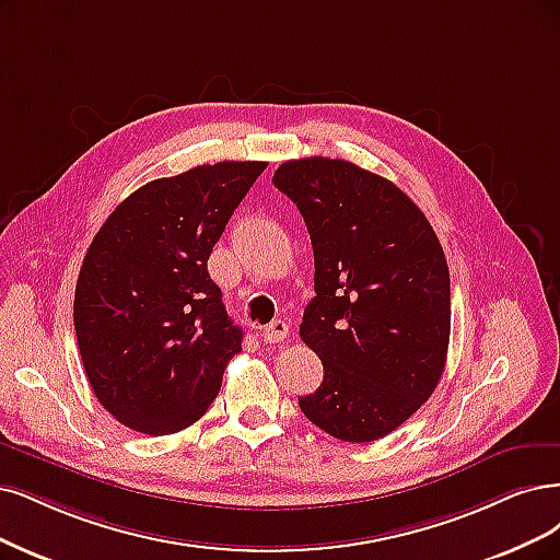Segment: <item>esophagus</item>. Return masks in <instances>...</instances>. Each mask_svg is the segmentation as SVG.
Listing matches in <instances>:
<instances>
[{"label":"esophagus","instance_id":"esophagus-1","mask_svg":"<svg viewBox=\"0 0 560 560\" xmlns=\"http://www.w3.org/2000/svg\"><path fill=\"white\" fill-rule=\"evenodd\" d=\"M260 337L265 343H281L288 337V323H283V320L269 323L267 327H262Z\"/></svg>","mask_w":560,"mask_h":560}]
</instances>
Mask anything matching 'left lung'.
<instances>
[{"instance_id":"left-lung-1","label":"left lung","mask_w":560,"mask_h":560,"mask_svg":"<svg viewBox=\"0 0 560 560\" xmlns=\"http://www.w3.org/2000/svg\"><path fill=\"white\" fill-rule=\"evenodd\" d=\"M275 186L304 217L316 298L300 337L323 383L300 397L329 436L371 443L436 389L450 343V272L431 223L399 186L343 159L281 163Z\"/></svg>"}]
</instances>
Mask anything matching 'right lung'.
<instances>
[{
	"mask_svg": "<svg viewBox=\"0 0 560 560\" xmlns=\"http://www.w3.org/2000/svg\"><path fill=\"white\" fill-rule=\"evenodd\" d=\"M265 161H221L148 182L98 228L82 260L73 325L98 404L148 436L205 416L242 350L207 272L228 219Z\"/></svg>",
	"mask_w": 560,
	"mask_h": 560,
	"instance_id": "1",
	"label": "right lung"
}]
</instances>
